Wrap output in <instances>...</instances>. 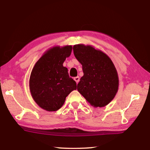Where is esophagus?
<instances>
[{
  "label": "esophagus",
  "instance_id": "esophagus-1",
  "mask_svg": "<svg viewBox=\"0 0 150 150\" xmlns=\"http://www.w3.org/2000/svg\"><path fill=\"white\" fill-rule=\"evenodd\" d=\"M74 80L75 81L76 83L78 84V83L79 82V81H80V78H79V76H77V77H75V78H74Z\"/></svg>",
  "mask_w": 150,
  "mask_h": 150
}]
</instances>
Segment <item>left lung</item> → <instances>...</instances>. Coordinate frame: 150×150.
<instances>
[{"instance_id": "obj_1", "label": "left lung", "mask_w": 150, "mask_h": 150, "mask_svg": "<svg viewBox=\"0 0 150 150\" xmlns=\"http://www.w3.org/2000/svg\"><path fill=\"white\" fill-rule=\"evenodd\" d=\"M73 49L84 73L77 84L79 92L92 106H106L114 98L119 86L118 72L112 61L92 45L77 44Z\"/></svg>"}]
</instances>
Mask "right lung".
Masks as SVG:
<instances>
[{"label": "right lung", "instance_id": "add662e5", "mask_svg": "<svg viewBox=\"0 0 150 150\" xmlns=\"http://www.w3.org/2000/svg\"><path fill=\"white\" fill-rule=\"evenodd\" d=\"M71 51V45L53 47L42 56L32 70L29 79L31 96L38 106L49 112L60 108L66 97L77 89L76 82L63 66Z\"/></svg>", "mask_w": 150, "mask_h": 150}]
</instances>
